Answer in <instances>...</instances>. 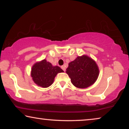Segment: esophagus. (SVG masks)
<instances>
[{"instance_id":"34e87169","label":"esophagus","mask_w":129,"mask_h":129,"mask_svg":"<svg viewBox=\"0 0 129 129\" xmlns=\"http://www.w3.org/2000/svg\"><path fill=\"white\" fill-rule=\"evenodd\" d=\"M61 69H62L64 72L65 71V70H66V68H65V67L64 66V65H62V66L61 67Z\"/></svg>"}]
</instances>
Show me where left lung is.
I'll list each match as a JSON object with an SVG mask.
<instances>
[{
    "label": "left lung",
    "instance_id": "1",
    "mask_svg": "<svg viewBox=\"0 0 129 129\" xmlns=\"http://www.w3.org/2000/svg\"><path fill=\"white\" fill-rule=\"evenodd\" d=\"M66 72L74 86L86 88L95 82L99 75V70L94 61L84 55L77 57L70 62Z\"/></svg>",
    "mask_w": 129,
    "mask_h": 129
}]
</instances>
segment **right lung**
Masks as SVG:
<instances>
[{"instance_id": "obj_1", "label": "right lung", "mask_w": 129, "mask_h": 129, "mask_svg": "<svg viewBox=\"0 0 129 129\" xmlns=\"http://www.w3.org/2000/svg\"><path fill=\"white\" fill-rule=\"evenodd\" d=\"M58 66H52L51 63L43 60L36 62L32 67L31 76L34 81L38 85L43 88H47L53 82L54 77L58 73L63 72Z\"/></svg>"}]
</instances>
